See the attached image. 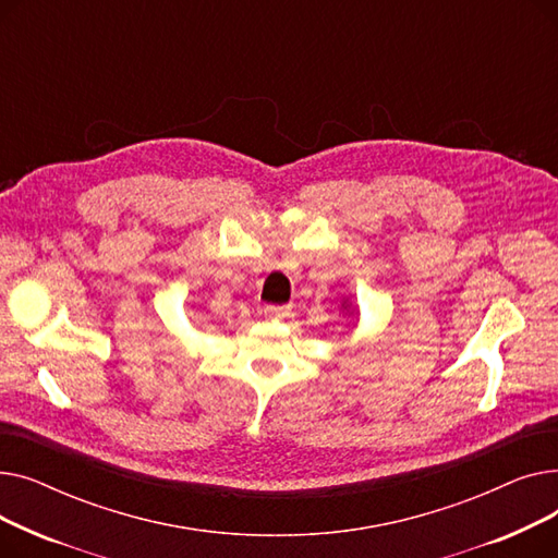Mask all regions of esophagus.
Wrapping results in <instances>:
<instances>
[{"instance_id": "34e87169", "label": "esophagus", "mask_w": 558, "mask_h": 558, "mask_svg": "<svg viewBox=\"0 0 558 558\" xmlns=\"http://www.w3.org/2000/svg\"><path fill=\"white\" fill-rule=\"evenodd\" d=\"M287 310H289V305H267L264 307V314H267L269 318H280L287 314Z\"/></svg>"}]
</instances>
